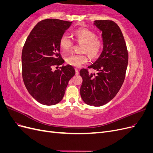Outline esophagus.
<instances>
[{
  "mask_svg": "<svg viewBox=\"0 0 153 153\" xmlns=\"http://www.w3.org/2000/svg\"><path fill=\"white\" fill-rule=\"evenodd\" d=\"M75 74H76V75H78V74H79V71H78V69H75Z\"/></svg>",
  "mask_w": 153,
  "mask_h": 153,
  "instance_id": "34e87169",
  "label": "esophagus"
}]
</instances>
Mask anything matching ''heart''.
<instances>
[{
  "label": "heart",
  "instance_id": "heart-1",
  "mask_svg": "<svg viewBox=\"0 0 153 153\" xmlns=\"http://www.w3.org/2000/svg\"><path fill=\"white\" fill-rule=\"evenodd\" d=\"M76 39L82 45V52H87L92 58L98 57L103 47V41L96 37L95 32L86 29L81 28L75 31ZM73 45L71 38L68 34H64L59 40V46L64 52L70 50ZM66 62L72 66L79 68L88 62V57L85 53L72 54L66 59Z\"/></svg>",
  "mask_w": 153,
  "mask_h": 153
}]
</instances>
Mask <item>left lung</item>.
<instances>
[{
    "instance_id": "obj_1",
    "label": "left lung",
    "mask_w": 153,
    "mask_h": 153,
    "mask_svg": "<svg viewBox=\"0 0 153 153\" xmlns=\"http://www.w3.org/2000/svg\"><path fill=\"white\" fill-rule=\"evenodd\" d=\"M94 25L102 32L103 49L96 61L88 68L98 72L89 73L82 69L83 82L80 96L91 106H100L108 103L117 94L125 78L128 53L122 32L111 20H96Z\"/></svg>"
}]
</instances>
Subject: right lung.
Returning a JSON list of instances; mask_svg holds the SVG:
<instances>
[{"mask_svg": "<svg viewBox=\"0 0 153 153\" xmlns=\"http://www.w3.org/2000/svg\"><path fill=\"white\" fill-rule=\"evenodd\" d=\"M71 24L53 18L41 21L32 30L23 47V80L32 98L43 105L59 103L75 74V69L69 64L52 70V66L64 62L60 53L59 40Z\"/></svg>", "mask_w": 153, "mask_h": 153, "instance_id": "right-lung-1", "label": "right lung"}]
</instances>
